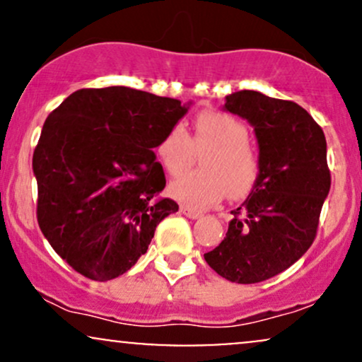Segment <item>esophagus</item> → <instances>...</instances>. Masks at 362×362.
<instances>
[{"label": "esophagus", "instance_id": "1", "mask_svg": "<svg viewBox=\"0 0 362 362\" xmlns=\"http://www.w3.org/2000/svg\"><path fill=\"white\" fill-rule=\"evenodd\" d=\"M180 211L187 216V218H190V219H197V218H201V216H202L201 211L192 209V207H189V206H182Z\"/></svg>", "mask_w": 362, "mask_h": 362}]
</instances>
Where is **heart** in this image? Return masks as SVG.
<instances>
[{
    "label": "heart",
    "instance_id": "1",
    "mask_svg": "<svg viewBox=\"0 0 362 362\" xmlns=\"http://www.w3.org/2000/svg\"><path fill=\"white\" fill-rule=\"evenodd\" d=\"M201 156L202 170L187 173L170 184V194L190 207H207L247 195L260 173V161L248 143V129L242 120L224 112L206 110L195 115L192 136L173 126L156 144V156L170 175L184 173Z\"/></svg>",
    "mask_w": 362,
    "mask_h": 362
}]
</instances>
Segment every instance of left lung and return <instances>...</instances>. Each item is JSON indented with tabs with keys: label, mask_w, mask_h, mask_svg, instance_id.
<instances>
[{
	"label": "left lung",
	"mask_w": 362,
	"mask_h": 362,
	"mask_svg": "<svg viewBox=\"0 0 362 362\" xmlns=\"http://www.w3.org/2000/svg\"><path fill=\"white\" fill-rule=\"evenodd\" d=\"M224 110L253 126L260 173L247 201L231 211L224 240L204 259L224 279L253 284L286 271L313 243L330 190L327 141L303 107L260 91L228 95Z\"/></svg>",
	"instance_id": "obj_1"
}]
</instances>
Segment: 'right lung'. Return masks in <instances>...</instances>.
Instances as JSON below:
<instances>
[{
  "instance_id": "obj_1",
  "label": "right lung",
  "mask_w": 362,
  "mask_h": 362,
  "mask_svg": "<svg viewBox=\"0 0 362 362\" xmlns=\"http://www.w3.org/2000/svg\"><path fill=\"white\" fill-rule=\"evenodd\" d=\"M190 103L109 86L69 95L45 119L32 168L37 219L51 247L81 276L110 281L148 250L177 213L153 148Z\"/></svg>"
}]
</instances>
